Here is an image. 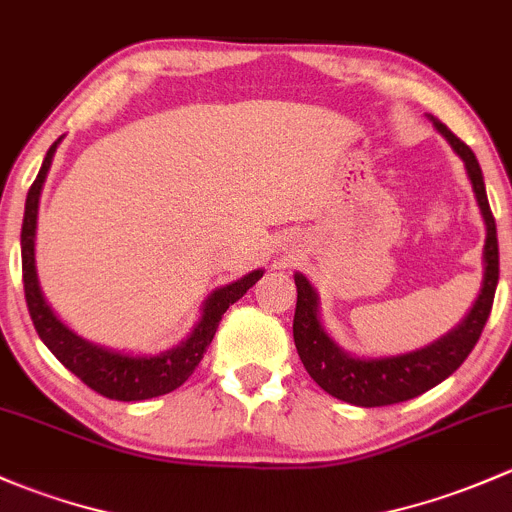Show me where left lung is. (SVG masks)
Masks as SVG:
<instances>
[{"label": "left lung", "mask_w": 512, "mask_h": 512, "mask_svg": "<svg viewBox=\"0 0 512 512\" xmlns=\"http://www.w3.org/2000/svg\"><path fill=\"white\" fill-rule=\"evenodd\" d=\"M429 120L466 165L473 194L486 221L483 286L466 318L431 345L407 352V355L352 357L325 333L318 315V293L303 273H295L298 303H295L293 340L300 362L325 392L355 407H387V404L407 402L444 382L471 355L493 308L495 286H498V234H495V219L488 204L481 165L471 147L458 140L439 118L429 115Z\"/></svg>", "instance_id": "8db88e82"}]
</instances>
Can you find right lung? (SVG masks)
I'll list each match as a JSON object with an SVG mask.
<instances>
[{
  "instance_id": "1",
  "label": "right lung",
  "mask_w": 512,
  "mask_h": 512,
  "mask_svg": "<svg viewBox=\"0 0 512 512\" xmlns=\"http://www.w3.org/2000/svg\"><path fill=\"white\" fill-rule=\"evenodd\" d=\"M59 142L61 138L49 147L44 165H41L39 175H36L29 194H26L24 224H21V276H24L26 305H29V315L34 320L36 333L44 340V345L54 352L56 360L66 370L76 374L83 384H88L93 392L103 394L108 399H118V402H140V399L162 397V394L182 387L189 379V374L197 370L209 342L214 340L221 315L226 313L231 303H236L241 295L254 286L258 278L263 276V271L258 268V271H251L249 276L239 278V281L229 283V286L217 288L204 300L202 318L197 320L187 340H182L172 350L160 352V355H128V352H115L83 340L81 335L68 330L56 318L51 305L46 303L44 293L39 288L34 261L39 197Z\"/></svg>"
}]
</instances>
